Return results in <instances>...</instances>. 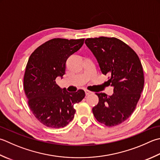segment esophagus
Listing matches in <instances>:
<instances>
[{
	"label": "esophagus",
	"instance_id": "1",
	"mask_svg": "<svg viewBox=\"0 0 160 160\" xmlns=\"http://www.w3.org/2000/svg\"><path fill=\"white\" fill-rule=\"evenodd\" d=\"M84 92H85L86 95H89V94H90V93H92V92H90V91L87 90V89H85V90H84Z\"/></svg>",
	"mask_w": 160,
	"mask_h": 160
}]
</instances>
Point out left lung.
Returning a JSON list of instances; mask_svg holds the SVG:
<instances>
[{
    "instance_id": "obj_1",
    "label": "left lung",
    "mask_w": 160,
    "mask_h": 160,
    "mask_svg": "<svg viewBox=\"0 0 160 160\" xmlns=\"http://www.w3.org/2000/svg\"><path fill=\"white\" fill-rule=\"evenodd\" d=\"M85 44L95 56L102 74L109 75L114 93H96L98 105L92 109L95 118L106 126L123 123L132 114L141 97L144 77L137 53L120 39L101 37L89 38Z\"/></svg>"
}]
</instances>
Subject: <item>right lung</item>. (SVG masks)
Listing matches in <instances>:
<instances>
[{
    "label": "right lung",
    "mask_w": 160,
    "mask_h": 160,
    "mask_svg": "<svg viewBox=\"0 0 160 160\" xmlns=\"http://www.w3.org/2000/svg\"><path fill=\"white\" fill-rule=\"evenodd\" d=\"M84 39H52L43 43L28 59L23 78L28 105L37 120L52 128H64L73 120V106L85 96L82 89L74 93L61 89L56 78L65 74L66 62L77 52Z\"/></svg>",
    "instance_id": "right-lung-1"
}]
</instances>
